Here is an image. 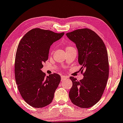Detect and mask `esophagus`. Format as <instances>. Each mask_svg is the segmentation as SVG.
Masks as SVG:
<instances>
[{"instance_id": "esophagus-1", "label": "esophagus", "mask_w": 123, "mask_h": 123, "mask_svg": "<svg viewBox=\"0 0 123 123\" xmlns=\"http://www.w3.org/2000/svg\"><path fill=\"white\" fill-rule=\"evenodd\" d=\"M68 77L67 76H65V75H62L61 76V80H65V79H66Z\"/></svg>"}]
</instances>
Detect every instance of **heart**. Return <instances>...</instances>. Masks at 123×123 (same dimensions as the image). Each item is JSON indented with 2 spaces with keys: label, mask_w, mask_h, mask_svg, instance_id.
<instances>
[{
  "label": "heart",
  "mask_w": 123,
  "mask_h": 123,
  "mask_svg": "<svg viewBox=\"0 0 123 123\" xmlns=\"http://www.w3.org/2000/svg\"><path fill=\"white\" fill-rule=\"evenodd\" d=\"M73 48V47H71V46H68L66 48V49H69V48Z\"/></svg>",
  "instance_id": "obj_1"
}]
</instances>
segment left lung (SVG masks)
I'll return each mask as SVG.
<instances>
[{
	"label": "left lung",
	"instance_id": "obj_1",
	"mask_svg": "<svg viewBox=\"0 0 123 123\" xmlns=\"http://www.w3.org/2000/svg\"><path fill=\"white\" fill-rule=\"evenodd\" d=\"M66 35L75 43L84 76L80 81L70 77L73 86L69 98L77 106L90 108L99 102L107 85L109 63L106 47L102 38L91 29H79Z\"/></svg>",
	"mask_w": 123,
	"mask_h": 123
}]
</instances>
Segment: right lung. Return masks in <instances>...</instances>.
<instances>
[{"instance_id": "obj_1", "label": "right lung", "mask_w": 123, "mask_h": 123, "mask_svg": "<svg viewBox=\"0 0 123 123\" xmlns=\"http://www.w3.org/2000/svg\"><path fill=\"white\" fill-rule=\"evenodd\" d=\"M64 33L40 28L32 29L20 40L15 62V76L18 91L31 106L42 108L52 102L61 81L56 73L46 77L41 71L48 59L49 49Z\"/></svg>"}]
</instances>
